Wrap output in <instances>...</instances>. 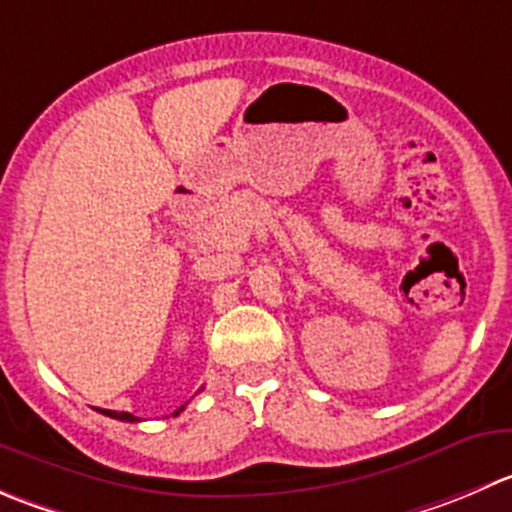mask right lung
<instances>
[{
    "mask_svg": "<svg viewBox=\"0 0 512 512\" xmlns=\"http://www.w3.org/2000/svg\"><path fill=\"white\" fill-rule=\"evenodd\" d=\"M182 410H185V405H182L180 410H175V413H172V415H180ZM99 413L109 415V418H114V420H124V423H140V418H135V415H132V413H117V410H99Z\"/></svg>",
    "mask_w": 512,
    "mask_h": 512,
    "instance_id": "right-lung-1",
    "label": "right lung"
}]
</instances>
